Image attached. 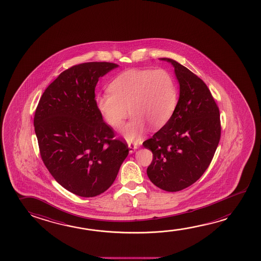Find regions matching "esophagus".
<instances>
[{"instance_id":"esophagus-1","label":"esophagus","mask_w":261,"mask_h":261,"mask_svg":"<svg viewBox=\"0 0 261 261\" xmlns=\"http://www.w3.org/2000/svg\"><path fill=\"white\" fill-rule=\"evenodd\" d=\"M138 148V145H137V143H129L128 144V150L129 153L130 154H132L134 153L136 150Z\"/></svg>"}]
</instances>
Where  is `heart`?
Returning a JSON list of instances; mask_svg holds the SVG:
<instances>
[{"label":"heart","mask_w":261,"mask_h":261,"mask_svg":"<svg viewBox=\"0 0 261 261\" xmlns=\"http://www.w3.org/2000/svg\"><path fill=\"white\" fill-rule=\"evenodd\" d=\"M108 89L110 94L95 96V107L115 129L122 127L130 113L132 119L122 130L127 141L139 140L147 125L153 130L163 127L175 113L178 101L175 78L165 69L124 71L111 82Z\"/></svg>","instance_id":"1"}]
</instances>
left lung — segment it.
I'll use <instances>...</instances> for the list:
<instances>
[{"label":"left lung","instance_id":"obj_1","mask_svg":"<svg viewBox=\"0 0 261 261\" xmlns=\"http://www.w3.org/2000/svg\"><path fill=\"white\" fill-rule=\"evenodd\" d=\"M160 60L175 69L179 98L170 120L143 145L153 153L146 170L151 182L176 192L194 184L210 166L220 139V115L199 77L176 61Z\"/></svg>","mask_w":261,"mask_h":261}]
</instances>
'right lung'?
<instances>
[{
    "label": "right lung",
    "instance_id": "obj_1",
    "mask_svg": "<svg viewBox=\"0 0 261 261\" xmlns=\"http://www.w3.org/2000/svg\"><path fill=\"white\" fill-rule=\"evenodd\" d=\"M118 64L91 62L59 74L43 92L35 111V134L43 163L59 184L79 197H93L111 187L128 154L114 139L94 103L100 77Z\"/></svg>",
    "mask_w": 261,
    "mask_h": 261
}]
</instances>
